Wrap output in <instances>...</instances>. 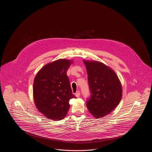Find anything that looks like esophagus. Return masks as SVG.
<instances>
[{"mask_svg": "<svg viewBox=\"0 0 152 152\" xmlns=\"http://www.w3.org/2000/svg\"><path fill=\"white\" fill-rule=\"evenodd\" d=\"M80 93L79 91H77L75 93V96H76V97H77V98L79 97V96H80Z\"/></svg>", "mask_w": 152, "mask_h": 152, "instance_id": "1", "label": "esophagus"}]
</instances>
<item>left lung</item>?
<instances>
[{
    "label": "left lung",
    "mask_w": 152,
    "mask_h": 152,
    "mask_svg": "<svg viewBox=\"0 0 152 152\" xmlns=\"http://www.w3.org/2000/svg\"><path fill=\"white\" fill-rule=\"evenodd\" d=\"M88 75L91 98L87 102L90 113L96 118L104 117L119 104L123 89L115 72L97 61H83Z\"/></svg>",
    "instance_id": "1"
}]
</instances>
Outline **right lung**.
Instances as JSON below:
<instances>
[{"label":"right lung","mask_w":152,"mask_h":152,"mask_svg":"<svg viewBox=\"0 0 152 152\" xmlns=\"http://www.w3.org/2000/svg\"><path fill=\"white\" fill-rule=\"evenodd\" d=\"M73 60L59 59L45 65L36 74L33 96L36 108L47 118L61 120L67 115L72 93L66 71Z\"/></svg>","instance_id":"add662e5"}]
</instances>
